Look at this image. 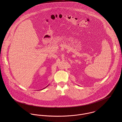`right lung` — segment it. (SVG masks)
<instances>
[{"mask_svg": "<svg viewBox=\"0 0 122 122\" xmlns=\"http://www.w3.org/2000/svg\"><path fill=\"white\" fill-rule=\"evenodd\" d=\"M48 86H48H46V87H45V88H46V87H47V86Z\"/></svg>", "mask_w": 122, "mask_h": 122, "instance_id": "right-lung-1", "label": "right lung"}]
</instances>
